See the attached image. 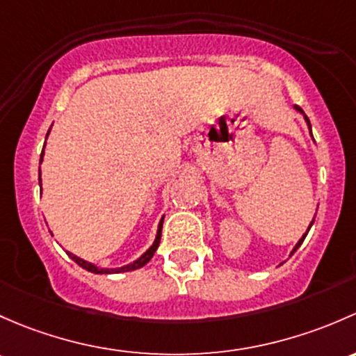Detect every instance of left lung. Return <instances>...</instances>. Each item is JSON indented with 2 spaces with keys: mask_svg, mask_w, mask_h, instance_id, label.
I'll use <instances>...</instances> for the list:
<instances>
[{
  "mask_svg": "<svg viewBox=\"0 0 356 356\" xmlns=\"http://www.w3.org/2000/svg\"><path fill=\"white\" fill-rule=\"evenodd\" d=\"M295 109H296V111H298V113H302V115H303V116H305V113H303V109H302V108H300V106H295ZM305 122H307V124H309V130H310V135H312V124H310V120H309V118H307V116H305ZM312 225H314V221H312V222H310L309 229H310V228H312ZM309 229H307V233H309ZM307 233H305V234H303V236H302V238H300V240H298V243H296V245H295V248H293V250H291V255H293V254H295V252H296V250H298V247H300V245H302V243H303V240H305Z\"/></svg>",
  "mask_w": 356,
  "mask_h": 356,
  "instance_id": "obj_1",
  "label": "left lung"
}]
</instances>
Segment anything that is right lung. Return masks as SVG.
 <instances>
[{"label":"right lung","instance_id":"1","mask_svg":"<svg viewBox=\"0 0 356 356\" xmlns=\"http://www.w3.org/2000/svg\"><path fill=\"white\" fill-rule=\"evenodd\" d=\"M49 130H51V128H49ZM47 135H49V131H47ZM47 135H46V137H47ZM42 156H44V149H42V154H41V163H42ZM39 181H41V170H39ZM41 190H42V188H41ZM163 221H164V218L161 219V221H159V226H157V234H156V240H154V243L151 245V247H149V250H147V252H144V254H142L140 257H138L137 260H134V262H131V264H127V266H123V267H116V269H102V267H97V266H94V264H90V262H87V260H83V259L76 257V255L70 254V252H67V254L70 255V257H72V260H75V262L79 264V266L82 267V269L89 270V273H94V274L128 273V270L140 269V267H144L145 264H147L149 260L152 259L154 252H156V250H157V247H159V241H161V232H163Z\"/></svg>","mask_w":356,"mask_h":356}]
</instances>
